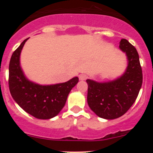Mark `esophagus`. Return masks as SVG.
Returning a JSON list of instances; mask_svg holds the SVG:
<instances>
[{"label": "esophagus", "mask_w": 153, "mask_h": 153, "mask_svg": "<svg viewBox=\"0 0 153 153\" xmlns=\"http://www.w3.org/2000/svg\"><path fill=\"white\" fill-rule=\"evenodd\" d=\"M87 75H86V74H81V75H79V78L80 80H85V79H87Z\"/></svg>", "instance_id": "1"}]
</instances>
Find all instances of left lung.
Wrapping results in <instances>:
<instances>
[{"mask_svg": "<svg viewBox=\"0 0 153 153\" xmlns=\"http://www.w3.org/2000/svg\"><path fill=\"white\" fill-rule=\"evenodd\" d=\"M120 48L128 58L125 74L109 83H97L87 79V102L98 117L113 120L122 117L134 103L143 83V71L140 57L134 46L122 39Z\"/></svg>", "mask_w": 153, "mask_h": 153, "instance_id": "1", "label": "left lung"}]
</instances>
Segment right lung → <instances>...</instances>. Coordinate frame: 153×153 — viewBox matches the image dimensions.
<instances>
[{"label": "right lung", "instance_id": "add662e5", "mask_svg": "<svg viewBox=\"0 0 153 153\" xmlns=\"http://www.w3.org/2000/svg\"><path fill=\"white\" fill-rule=\"evenodd\" d=\"M27 39L13 51L10 58L9 90L13 100L24 111L35 118L48 120L61 111L70 90L78 83L79 78L50 86H41L28 80L20 66V54Z\"/></svg>", "mask_w": 153, "mask_h": 153}]
</instances>
